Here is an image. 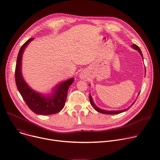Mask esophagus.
<instances>
[{"label": "esophagus", "mask_w": 160, "mask_h": 160, "mask_svg": "<svg viewBox=\"0 0 160 160\" xmlns=\"http://www.w3.org/2000/svg\"><path fill=\"white\" fill-rule=\"evenodd\" d=\"M80 78L81 79H85V75H84L83 74H81L80 76Z\"/></svg>", "instance_id": "obj_1"}]
</instances>
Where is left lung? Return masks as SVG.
I'll return each mask as SVG.
<instances>
[{"mask_svg":"<svg viewBox=\"0 0 160 160\" xmlns=\"http://www.w3.org/2000/svg\"><path fill=\"white\" fill-rule=\"evenodd\" d=\"M132 48L133 49H135L136 51H138L139 52V54H141V57L142 58V60H143V55H142V54L141 50L140 49V48L138 46V45H135V44H133V45H132ZM145 69H146V68H145ZM145 72H146V70H145ZM89 99H90V102L91 105H92V106L94 107V108L97 111H98V112H101V113H102V114H106V115H116V114H119V113L123 112H124V111L128 110V109L134 104V102H133V103L132 104V105H131L130 106H129L128 108L125 109H123V110H120V111H106V110H104V109H101V108H98V106H96V104H94V101H93V100H92V96H90V94H89Z\"/></svg>","mask_w":160,"mask_h":160,"instance_id":"8db88e82","label":"left lung"}]
</instances>
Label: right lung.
<instances>
[{
    "instance_id": "obj_1",
    "label": "right lung",
    "mask_w": 160,
    "mask_h": 160,
    "mask_svg": "<svg viewBox=\"0 0 160 160\" xmlns=\"http://www.w3.org/2000/svg\"><path fill=\"white\" fill-rule=\"evenodd\" d=\"M34 38L28 39L19 49L15 70V80L18 90L28 108L35 113L41 115H49L59 112L64 107L67 98L68 90L74 82V78L58 84L51 94H42L37 92L25 81L22 75V57L25 48Z\"/></svg>"
}]
</instances>
